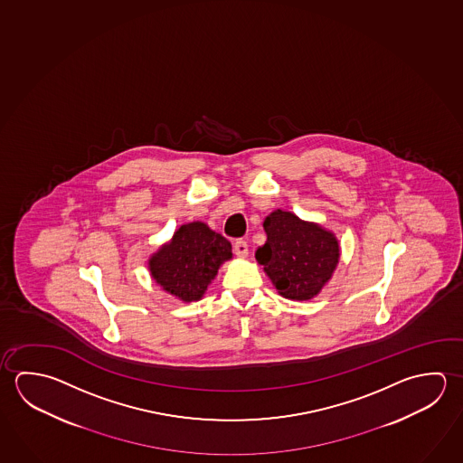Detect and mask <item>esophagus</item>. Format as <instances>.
<instances>
[{"instance_id": "esophagus-1", "label": "esophagus", "mask_w": 463, "mask_h": 463, "mask_svg": "<svg viewBox=\"0 0 463 463\" xmlns=\"http://www.w3.org/2000/svg\"><path fill=\"white\" fill-rule=\"evenodd\" d=\"M234 253L239 259H245L249 255V245L242 239L235 241L234 242Z\"/></svg>"}]
</instances>
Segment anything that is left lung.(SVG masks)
I'll list each match as a JSON object with an SVG mask.
<instances>
[{"instance_id":"left-lung-1","label":"left lung","mask_w":463,"mask_h":463,"mask_svg":"<svg viewBox=\"0 0 463 463\" xmlns=\"http://www.w3.org/2000/svg\"><path fill=\"white\" fill-rule=\"evenodd\" d=\"M267 242L255 259L278 292L292 300H308L322 291L340 260V245L330 231L276 210L263 221Z\"/></svg>"}]
</instances>
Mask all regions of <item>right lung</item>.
I'll use <instances>...</instances> for the list:
<instances>
[{"label":"right lung","instance_id":"1","mask_svg":"<svg viewBox=\"0 0 463 463\" xmlns=\"http://www.w3.org/2000/svg\"><path fill=\"white\" fill-rule=\"evenodd\" d=\"M231 259L228 239L195 221L180 226L171 241L151 255L147 265L164 291L192 302L203 298L221 265Z\"/></svg>","mask_w":463,"mask_h":463}]
</instances>
